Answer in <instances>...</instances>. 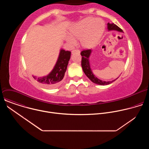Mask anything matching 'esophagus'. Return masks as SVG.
<instances>
[{
	"label": "esophagus",
	"instance_id": "1",
	"mask_svg": "<svg viewBox=\"0 0 149 149\" xmlns=\"http://www.w3.org/2000/svg\"><path fill=\"white\" fill-rule=\"evenodd\" d=\"M78 53V54H80V51L79 49H74L72 51V54H74V53Z\"/></svg>",
	"mask_w": 149,
	"mask_h": 149
}]
</instances>
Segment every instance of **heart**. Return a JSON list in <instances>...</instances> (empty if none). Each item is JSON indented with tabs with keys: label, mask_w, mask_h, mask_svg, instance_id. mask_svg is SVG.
Wrapping results in <instances>:
<instances>
[{
	"label": "heart",
	"mask_w": 149,
	"mask_h": 149,
	"mask_svg": "<svg viewBox=\"0 0 149 149\" xmlns=\"http://www.w3.org/2000/svg\"><path fill=\"white\" fill-rule=\"evenodd\" d=\"M105 29L104 22L100 19L89 17L85 18L70 29V35H67L66 40L71 45L75 43V39H80V43L84 48H91L98 44Z\"/></svg>",
	"instance_id": "heart-1"
}]
</instances>
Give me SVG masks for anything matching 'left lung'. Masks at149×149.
Segmentation results:
<instances>
[{
    "label": "left lung",
    "instance_id": "left-lung-1",
    "mask_svg": "<svg viewBox=\"0 0 149 149\" xmlns=\"http://www.w3.org/2000/svg\"><path fill=\"white\" fill-rule=\"evenodd\" d=\"M107 29L109 31H116L118 32H123V31L122 29H121L118 26H117L116 25L113 24H107ZM93 50L91 49H87L82 51L81 52V55L82 56V60H81V66L84 72L87 75V77L94 83L98 85H101V86H106V85H109L114 81H116L117 78L111 81H102L101 79H98L93 72L91 66H90V56Z\"/></svg>",
    "mask_w": 149,
    "mask_h": 149
}]
</instances>
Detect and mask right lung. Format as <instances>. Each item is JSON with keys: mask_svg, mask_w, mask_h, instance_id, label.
Segmentation results:
<instances>
[{"mask_svg": "<svg viewBox=\"0 0 149 149\" xmlns=\"http://www.w3.org/2000/svg\"><path fill=\"white\" fill-rule=\"evenodd\" d=\"M70 58V51L61 49L56 62L50 73L46 76L40 77L32 75L33 78L48 88L58 86L65 75Z\"/></svg>", "mask_w": 149, "mask_h": 149, "instance_id": "right-lung-1", "label": "right lung"}]
</instances>
